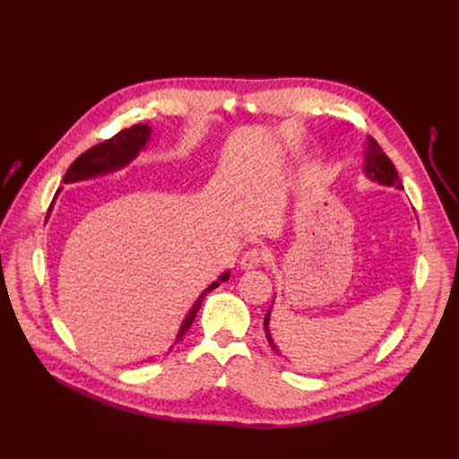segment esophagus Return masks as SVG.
Wrapping results in <instances>:
<instances>
[{"mask_svg": "<svg viewBox=\"0 0 459 459\" xmlns=\"http://www.w3.org/2000/svg\"><path fill=\"white\" fill-rule=\"evenodd\" d=\"M268 258V255L264 253V251H260V248H248V251H245L243 253V256H241V260H239V266L243 268V270H255V268H258L260 264Z\"/></svg>", "mask_w": 459, "mask_h": 459, "instance_id": "esophagus-1", "label": "esophagus"}]
</instances>
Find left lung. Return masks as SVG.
<instances>
[{"mask_svg":"<svg viewBox=\"0 0 459 459\" xmlns=\"http://www.w3.org/2000/svg\"><path fill=\"white\" fill-rule=\"evenodd\" d=\"M364 174H366V178L371 179V182L379 184V186H388V187H394V189H404V186H402V182H400V178H398V172L394 169L393 160L385 155V152L381 151V147L377 145V142L373 140V137H368V140H366ZM272 307H273V302H272ZM272 307L266 312V316H264V331H266V339H268V342L272 346V351L273 352H280V351H277V346H275L272 335H270Z\"/></svg>","mask_w":459,"mask_h":459,"instance_id":"left-lung-1","label":"left lung"}]
</instances>
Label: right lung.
Returning a JSON list of instances; mask_svg holds the SVG:
<instances>
[{
    "mask_svg": "<svg viewBox=\"0 0 459 459\" xmlns=\"http://www.w3.org/2000/svg\"><path fill=\"white\" fill-rule=\"evenodd\" d=\"M152 137V128L147 126V124H135V126L128 128V130H122L118 132L113 140L108 142H103L100 145H95L91 149H88L86 152H82V155L71 164V169L66 170L65 178H63V184H76V182H86V179H93V178H101V176H107V174H113V172H118L122 169H126V166L135 160V157L140 155L142 151L147 149L149 142ZM61 189L55 193V199L59 197ZM55 199L49 206V212H48V218L53 211V204H55ZM48 221V220H46ZM230 270H226L224 273H221L216 281H212L211 285H208L203 293L199 295V299L193 302L191 310L187 312V316L184 317L182 325H179L178 329V335L174 339V344L182 341V337L187 333V329L191 327L193 319H195L199 308H201V302L204 300L206 293H211L212 289H216L220 283H224L230 280ZM172 344V346H174ZM170 346V349H172Z\"/></svg>",
    "mask_w": 459,
    "mask_h": 459,
    "instance_id": "obj_1",
    "label": "right lung"
}]
</instances>
